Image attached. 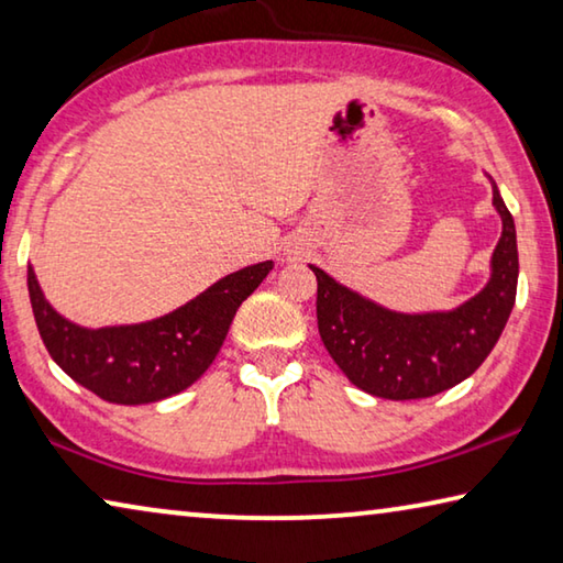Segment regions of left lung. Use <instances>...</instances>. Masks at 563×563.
<instances>
[{
    "mask_svg": "<svg viewBox=\"0 0 563 563\" xmlns=\"http://www.w3.org/2000/svg\"><path fill=\"white\" fill-rule=\"evenodd\" d=\"M490 190L501 238L488 283L459 308L400 313L310 265L318 280V333L355 388L388 400L431 398L466 380L494 351L516 302L519 250L514 218L494 180Z\"/></svg>",
    "mask_w": 563,
    "mask_h": 563,
    "instance_id": "obj_1",
    "label": "left lung"
}]
</instances>
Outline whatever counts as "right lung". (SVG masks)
Listing matches in <instances>:
<instances>
[{
	"instance_id": "1",
	"label": "right lung",
	"mask_w": 563,
	"mask_h": 563,
	"mask_svg": "<svg viewBox=\"0 0 563 563\" xmlns=\"http://www.w3.org/2000/svg\"><path fill=\"white\" fill-rule=\"evenodd\" d=\"M271 271L273 261L247 265L173 313L107 328H85L59 316L44 298L32 265L26 267V288L52 361L102 400L142 406L180 394L210 368L240 302Z\"/></svg>"
}]
</instances>
